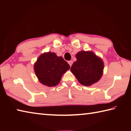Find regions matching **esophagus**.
Here are the masks:
<instances>
[{
    "mask_svg": "<svg viewBox=\"0 0 131 131\" xmlns=\"http://www.w3.org/2000/svg\"><path fill=\"white\" fill-rule=\"evenodd\" d=\"M68 63L69 64V65L71 66H72V64H73V61H68Z\"/></svg>",
    "mask_w": 131,
    "mask_h": 131,
    "instance_id": "esophagus-1",
    "label": "esophagus"
}]
</instances>
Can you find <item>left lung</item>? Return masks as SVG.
<instances>
[{"mask_svg":"<svg viewBox=\"0 0 131 131\" xmlns=\"http://www.w3.org/2000/svg\"><path fill=\"white\" fill-rule=\"evenodd\" d=\"M76 57L77 61L73 63L70 70L79 83L90 86L98 81L103 73L102 60L91 51H81Z\"/></svg>","mask_w":131,"mask_h":131,"instance_id":"8db88e82","label":"left lung"}]
</instances>
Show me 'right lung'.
<instances>
[{
  "mask_svg": "<svg viewBox=\"0 0 131 131\" xmlns=\"http://www.w3.org/2000/svg\"><path fill=\"white\" fill-rule=\"evenodd\" d=\"M69 68V65L62 57L51 52L41 54L34 65L35 72L40 82L48 87L57 85Z\"/></svg>",
  "mask_w": 131,
  "mask_h": 131,
  "instance_id": "1",
  "label": "right lung"
}]
</instances>
